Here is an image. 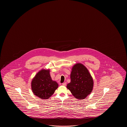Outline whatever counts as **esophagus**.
I'll return each instance as SVG.
<instances>
[{
	"label": "esophagus",
	"instance_id": "esophagus-1",
	"mask_svg": "<svg viewBox=\"0 0 127 127\" xmlns=\"http://www.w3.org/2000/svg\"><path fill=\"white\" fill-rule=\"evenodd\" d=\"M62 85L63 86H66V83H63Z\"/></svg>",
	"mask_w": 127,
	"mask_h": 127
}]
</instances>
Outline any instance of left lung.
<instances>
[{
  "label": "left lung",
  "mask_w": 127,
  "mask_h": 127,
  "mask_svg": "<svg viewBox=\"0 0 127 127\" xmlns=\"http://www.w3.org/2000/svg\"><path fill=\"white\" fill-rule=\"evenodd\" d=\"M71 82L67 85L72 94L77 99H84L93 90V79L89 70L80 63L73 65L70 74Z\"/></svg>",
  "instance_id": "obj_1"
}]
</instances>
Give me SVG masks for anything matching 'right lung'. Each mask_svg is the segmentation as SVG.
Listing matches in <instances>:
<instances>
[{"label":"right lung","mask_w":127,"mask_h":127,"mask_svg":"<svg viewBox=\"0 0 127 127\" xmlns=\"http://www.w3.org/2000/svg\"><path fill=\"white\" fill-rule=\"evenodd\" d=\"M58 84L52 79L49 69H42L38 72L31 82L33 94L40 98L47 99L54 94Z\"/></svg>","instance_id":"add662e5"}]
</instances>
